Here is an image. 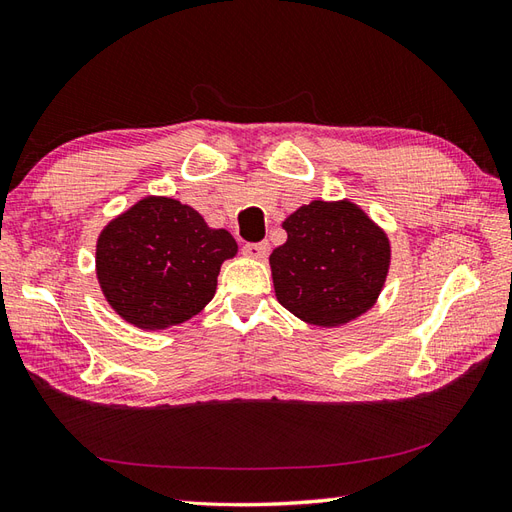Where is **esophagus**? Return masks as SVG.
Masks as SVG:
<instances>
[{"instance_id":"obj_1","label":"esophagus","mask_w":512,"mask_h":512,"mask_svg":"<svg viewBox=\"0 0 512 512\" xmlns=\"http://www.w3.org/2000/svg\"><path fill=\"white\" fill-rule=\"evenodd\" d=\"M243 254L250 256V258H256V260L267 258V254H269V243H267V241L245 243V245H243Z\"/></svg>"}]
</instances>
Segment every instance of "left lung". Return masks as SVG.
<instances>
[{
	"label": "left lung",
	"mask_w": 512,
	"mask_h": 512,
	"mask_svg": "<svg viewBox=\"0 0 512 512\" xmlns=\"http://www.w3.org/2000/svg\"><path fill=\"white\" fill-rule=\"evenodd\" d=\"M269 256L275 297L297 319L338 327L368 312L390 269V241L357 204L314 200L284 219Z\"/></svg>",
	"instance_id": "1"
}]
</instances>
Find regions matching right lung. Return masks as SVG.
<instances>
[{"mask_svg":"<svg viewBox=\"0 0 512 512\" xmlns=\"http://www.w3.org/2000/svg\"><path fill=\"white\" fill-rule=\"evenodd\" d=\"M237 254L228 230L174 198L148 196L109 222L96 241V278L105 299L140 329L196 316L215 295L222 262Z\"/></svg>","mask_w":512,"mask_h":512,"instance_id":"1","label":"right lung"}]
</instances>
